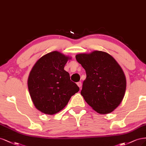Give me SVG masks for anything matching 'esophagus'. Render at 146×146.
<instances>
[{"mask_svg":"<svg viewBox=\"0 0 146 146\" xmlns=\"http://www.w3.org/2000/svg\"><path fill=\"white\" fill-rule=\"evenodd\" d=\"M77 85H78V86L80 88H81V87H82V82H78L77 83Z\"/></svg>","mask_w":146,"mask_h":146,"instance_id":"34e87169","label":"esophagus"}]
</instances>
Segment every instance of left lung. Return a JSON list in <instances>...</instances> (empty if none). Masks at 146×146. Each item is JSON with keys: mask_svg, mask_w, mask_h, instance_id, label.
Returning a JSON list of instances; mask_svg holds the SVG:
<instances>
[{"mask_svg": "<svg viewBox=\"0 0 146 146\" xmlns=\"http://www.w3.org/2000/svg\"><path fill=\"white\" fill-rule=\"evenodd\" d=\"M76 59L87 75L81 95L98 113H110L121 104L125 92L126 79L120 65L101 51L78 54Z\"/></svg>", "mask_w": 146, "mask_h": 146, "instance_id": "1", "label": "left lung"}]
</instances>
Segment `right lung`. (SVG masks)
<instances>
[{"label":"right lung","instance_id":"right-lung-1","mask_svg":"<svg viewBox=\"0 0 146 146\" xmlns=\"http://www.w3.org/2000/svg\"><path fill=\"white\" fill-rule=\"evenodd\" d=\"M70 59L52 51L41 57L31 70L28 79L30 95L36 109L45 114L51 115L62 110L79 90L64 69Z\"/></svg>","mask_w":146,"mask_h":146}]
</instances>
